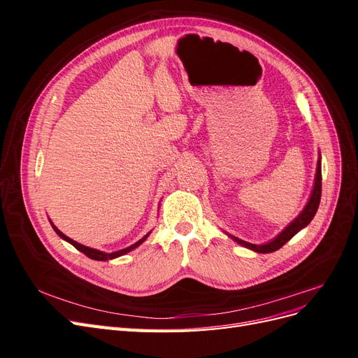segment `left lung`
<instances>
[{"label": "left lung", "mask_w": 358, "mask_h": 358, "mask_svg": "<svg viewBox=\"0 0 358 358\" xmlns=\"http://www.w3.org/2000/svg\"><path fill=\"white\" fill-rule=\"evenodd\" d=\"M320 201H321V154L318 157L315 179H313L312 192H310V196H309V200H308L306 206H305V208H303V210L296 216V218L292 220L276 237H273L272 241H268L266 243L254 245V243L245 242V241L239 239V237L231 236L229 233H225V234L229 236V237H231L234 242H237V243L248 248V249H251V251H254V252H258V254L275 252V251H278L279 248H282L291 239V237H294L300 230H303V229H305V227L309 225V222L313 220V216H315V213L318 210Z\"/></svg>", "instance_id": "1"}]
</instances>
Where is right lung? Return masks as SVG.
<instances>
[{
  "instance_id": "add662e5",
  "label": "right lung",
  "mask_w": 358,
  "mask_h": 358,
  "mask_svg": "<svg viewBox=\"0 0 358 358\" xmlns=\"http://www.w3.org/2000/svg\"><path fill=\"white\" fill-rule=\"evenodd\" d=\"M49 222H50V225H52V229L55 230V233L61 237L62 241H66V242H69V243H71L76 249H78V251H80V252H83L86 257H90L91 259H96V262H107V259H113V258H117V257H121V255H125V254H128V252H131L133 249H136L137 246H140L142 245L148 237H149V234H150V231L148 233V234H145L142 239H140L138 242H136V243H133L131 246H127V248H124V249H119V251H115V252H104V251H100V249H95V248H90V246H85V245H80V243H78L76 241H73V239H70L69 236H66L64 234L62 231H59L55 225H53V222L49 220Z\"/></svg>"
}]
</instances>
